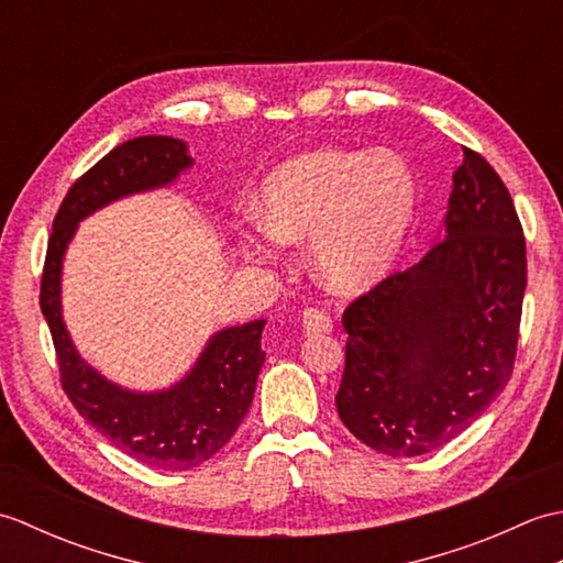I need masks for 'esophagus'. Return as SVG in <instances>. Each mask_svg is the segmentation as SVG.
I'll return each instance as SVG.
<instances>
[{"label":"esophagus","instance_id":"esophagus-1","mask_svg":"<svg viewBox=\"0 0 563 563\" xmlns=\"http://www.w3.org/2000/svg\"><path fill=\"white\" fill-rule=\"evenodd\" d=\"M331 329H333L331 317L324 312V309H317V307L305 309L302 331L307 333V336H321V333H329Z\"/></svg>","mask_w":563,"mask_h":563}]
</instances>
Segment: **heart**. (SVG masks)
<instances>
[{
  "label": "heart",
  "mask_w": 563,
  "mask_h": 563,
  "mask_svg": "<svg viewBox=\"0 0 563 563\" xmlns=\"http://www.w3.org/2000/svg\"><path fill=\"white\" fill-rule=\"evenodd\" d=\"M263 222L244 234L246 256L275 261L280 242H309V266L339 292L385 278L409 236L418 184L399 154L314 150L283 162L258 194Z\"/></svg>",
  "instance_id": "1"
}]
</instances>
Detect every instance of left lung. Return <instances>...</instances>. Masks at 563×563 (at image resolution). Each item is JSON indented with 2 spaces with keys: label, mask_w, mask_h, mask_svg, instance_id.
I'll use <instances>...</instances> for the list:
<instances>
[{
  "label": "left lung",
  "mask_w": 563,
  "mask_h": 563,
  "mask_svg": "<svg viewBox=\"0 0 563 563\" xmlns=\"http://www.w3.org/2000/svg\"><path fill=\"white\" fill-rule=\"evenodd\" d=\"M525 285V236L508 188L464 147L445 234L343 312V426L389 457L457 438L508 385Z\"/></svg>",
  "instance_id": "8db88e82"
}]
</instances>
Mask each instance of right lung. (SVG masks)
Wrapping results in <instances>:
<instances>
[{
	"label": "right lung",
	"instance_id": "right-lung-1",
	"mask_svg": "<svg viewBox=\"0 0 563 563\" xmlns=\"http://www.w3.org/2000/svg\"><path fill=\"white\" fill-rule=\"evenodd\" d=\"M194 166L184 140L145 135L111 150L67 190L47 242L41 309L51 327L59 377L75 409L118 450L157 470L186 472L210 460L236 433L254 399L266 353V319L212 333L194 367L157 391L125 389L93 369L63 319V261L81 220L111 202L164 188Z\"/></svg>",
	"mask_w": 563,
	"mask_h": 563
}]
</instances>
